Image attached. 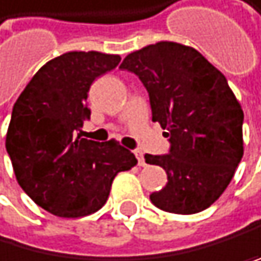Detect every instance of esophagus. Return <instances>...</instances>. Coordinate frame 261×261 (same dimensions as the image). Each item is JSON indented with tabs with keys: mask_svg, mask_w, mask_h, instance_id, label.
<instances>
[{
	"mask_svg": "<svg viewBox=\"0 0 261 261\" xmlns=\"http://www.w3.org/2000/svg\"><path fill=\"white\" fill-rule=\"evenodd\" d=\"M134 155L137 156L139 166H145V156H143V153H142L140 150H136V151H134Z\"/></svg>",
	"mask_w": 261,
	"mask_h": 261,
	"instance_id": "34e87169",
	"label": "esophagus"
}]
</instances>
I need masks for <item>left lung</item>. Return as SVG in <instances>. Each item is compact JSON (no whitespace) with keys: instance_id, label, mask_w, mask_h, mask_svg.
<instances>
[{"instance_id":"1","label":"left lung","mask_w":261,"mask_h":261,"mask_svg":"<svg viewBox=\"0 0 261 261\" xmlns=\"http://www.w3.org/2000/svg\"><path fill=\"white\" fill-rule=\"evenodd\" d=\"M119 69L142 81L151 121L171 143L168 155H145L168 174L151 203L177 215L203 212L229 186L244 155V111L226 77L197 49L174 41L134 51Z\"/></svg>"}]
</instances>
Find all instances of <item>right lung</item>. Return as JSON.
<instances>
[{"label":"right lung","instance_id":"right-lung-1","mask_svg":"<svg viewBox=\"0 0 261 261\" xmlns=\"http://www.w3.org/2000/svg\"><path fill=\"white\" fill-rule=\"evenodd\" d=\"M119 61V55L98 51L64 53L41 66L14 103L6 134L14 174L38 206L56 216L98 212L116 174L137 165L116 140L95 142L79 134L90 119V85Z\"/></svg>","mask_w":261,"mask_h":261}]
</instances>
